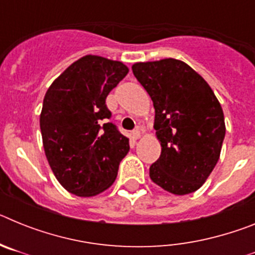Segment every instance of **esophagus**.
<instances>
[{
  "label": "esophagus",
  "mask_w": 255,
  "mask_h": 255,
  "mask_svg": "<svg viewBox=\"0 0 255 255\" xmlns=\"http://www.w3.org/2000/svg\"><path fill=\"white\" fill-rule=\"evenodd\" d=\"M131 136H132V139H135V140L140 138V130H139L138 128L132 130V131H131Z\"/></svg>",
  "instance_id": "34e87169"
}]
</instances>
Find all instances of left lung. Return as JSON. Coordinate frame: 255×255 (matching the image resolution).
Returning <instances> with one entry per match:
<instances>
[{
  "mask_svg": "<svg viewBox=\"0 0 255 255\" xmlns=\"http://www.w3.org/2000/svg\"><path fill=\"white\" fill-rule=\"evenodd\" d=\"M131 69L153 101L162 147L149 167L150 179L176 195L198 190L215 168L225 139L220 102L208 83L182 61L138 62Z\"/></svg>",
  "mask_w": 255,
  "mask_h": 255,
  "instance_id": "left-lung-1",
  "label": "left lung"
}]
</instances>
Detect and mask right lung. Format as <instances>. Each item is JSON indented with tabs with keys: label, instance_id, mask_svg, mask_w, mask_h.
<instances>
[{
	"label": "right lung",
	"instance_id": "right-lung-1",
	"mask_svg": "<svg viewBox=\"0 0 255 255\" xmlns=\"http://www.w3.org/2000/svg\"><path fill=\"white\" fill-rule=\"evenodd\" d=\"M129 73L120 62L88 55L70 65L48 88L40 132L56 179L71 194L93 197L114 184L129 139L108 123V93Z\"/></svg>",
	"mask_w": 255,
	"mask_h": 255
}]
</instances>
